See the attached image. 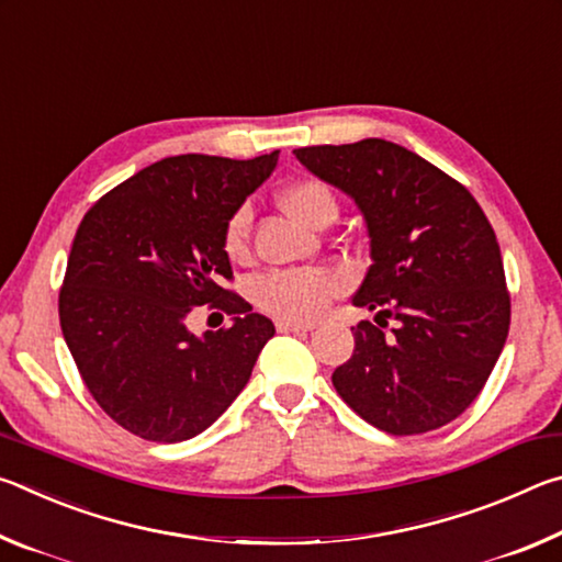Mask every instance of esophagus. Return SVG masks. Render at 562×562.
<instances>
[{"mask_svg": "<svg viewBox=\"0 0 562 562\" xmlns=\"http://www.w3.org/2000/svg\"><path fill=\"white\" fill-rule=\"evenodd\" d=\"M274 327H278V331H312L315 329L312 322H290V319H278L274 322Z\"/></svg>", "mask_w": 562, "mask_h": 562, "instance_id": "obj_1", "label": "esophagus"}]
</instances>
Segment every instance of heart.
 I'll use <instances>...</instances> for the list:
<instances>
[{
	"label": "heart",
	"instance_id": "heart-1",
	"mask_svg": "<svg viewBox=\"0 0 562 562\" xmlns=\"http://www.w3.org/2000/svg\"><path fill=\"white\" fill-rule=\"evenodd\" d=\"M280 205L300 223L319 227L325 221H335L339 213L337 198L327 183L317 178H300L284 186L278 193ZM252 207L243 203L227 217L223 231V250L233 262L250 258ZM339 292L335 274L319 268H288L260 274L252 282V300L272 317L290 322H307L325 312L331 297Z\"/></svg>",
	"mask_w": 562,
	"mask_h": 562
}]
</instances>
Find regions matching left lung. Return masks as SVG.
<instances>
[{
    "mask_svg": "<svg viewBox=\"0 0 562 562\" xmlns=\"http://www.w3.org/2000/svg\"><path fill=\"white\" fill-rule=\"evenodd\" d=\"M294 156L355 198L372 265L355 294L374 310L331 384L376 429H441L481 394L510 327L496 233L459 180L384 138L307 146Z\"/></svg>",
    "mask_w": 562,
    "mask_h": 562,
    "instance_id": "obj_1",
    "label": "left lung"
}]
</instances>
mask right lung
I'll return each mask as SVG.
<instances>
[{"instance_id": "1", "label": "right lung", "mask_w": 562, "mask_h": 562, "mask_svg": "<svg viewBox=\"0 0 562 562\" xmlns=\"http://www.w3.org/2000/svg\"><path fill=\"white\" fill-rule=\"evenodd\" d=\"M278 166L186 154L138 170L89 207L71 243L59 322L83 384L133 436L178 443L205 431L252 374L274 335L233 282L227 217ZM227 328L195 338V306Z\"/></svg>"}]
</instances>
